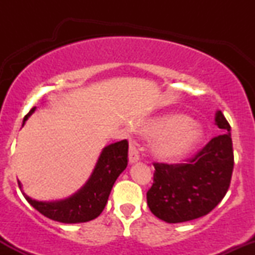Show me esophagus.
<instances>
[{"label": "esophagus", "mask_w": 255, "mask_h": 255, "mask_svg": "<svg viewBox=\"0 0 255 255\" xmlns=\"http://www.w3.org/2000/svg\"><path fill=\"white\" fill-rule=\"evenodd\" d=\"M140 153L139 148H137V144L135 141L129 142V163H135L139 160Z\"/></svg>", "instance_id": "1"}]
</instances>
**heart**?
<instances>
[{
  "label": "heart",
  "instance_id": "heart-1",
  "mask_svg": "<svg viewBox=\"0 0 255 255\" xmlns=\"http://www.w3.org/2000/svg\"><path fill=\"white\" fill-rule=\"evenodd\" d=\"M145 131L156 136L152 151L162 160H175L189 153L201 137V130L192 119L182 114H171L151 121Z\"/></svg>",
  "mask_w": 255,
  "mask_h": 255
}]
</instances>
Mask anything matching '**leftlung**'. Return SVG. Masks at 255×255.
I'll use <instances>...</instances> for the list:
<instances>
[{"label":"left lung","instance_id":"obj_1","mask_svg":"<svg viewBox=\"0 0 255 255\" xmlns=\"http://www.w3.org/2000/svg\"><path fill=\"white\" fill-rule=\"evenodd\" d=\"M216 125L228 133L213 137L180 164L153 163V183L147 191L151 212L166 223H182L211 212L229 189L234 169L230 125L221 110Z\"/></svg>","mask_w":255,"mask_h":255}]
</instances>
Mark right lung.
Segmentation results:
<instances>
[{
  "instance_id": "obj_1",
  "label": "right lung",
  "mask_w": 255,
  "mask_h": 255,
  "mask_svg": "<svg viewBox=\"0 0 255 255\" xmlns=\"http://www.w3.org/2000/svg\"><path fill=\"white\" fill-rule=\"evenodd\" d=\"M34 110L36 108H32L25 116L24 124ZM127 164L128 141L125 139L103 148L89 181L71 198L45 203L33 200L24 192L22 195L38 212L52 221L61 223H84L92 221L104 210L116 178L127 168ZM17 184L21 189V183L17 182Z\"/></svg>"
}]
</instances>
